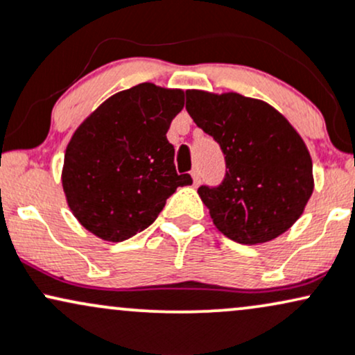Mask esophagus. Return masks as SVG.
<instances>
[{"label": "esophagus", "mask_w": 355, "mask_h": 355, "mask_svg": "<svg viewBox=\"0 0 355 355\" xmlns=\"http://www.w3.org/2000/svg\"><path fill=\"white\" fill-rule=\"evenodd\" d=\"M191 176H193V182L194 186H198L199 182H201V173H199L198 168H194L193 171H191Z\"/></svg>", "instance_id": "obj_1"}]
</instances>
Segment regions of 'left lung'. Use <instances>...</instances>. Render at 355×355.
<instances>
[{
    "mask_svg": "<svg viewBox=\"0 0 355 355\" xmlns=\"http://www.w3.org/2000/svg\"><path fill=\"white\" fill-rule=\"evenodd\" d=\"M186 110L226 161L218 186L198 189L216 227L239 244L276 239L314 191L311 154L281 112L237 93L186 91Z\"/></svg>",
    "mask_w": 355,
    "mask_h": 355,
    "instance_id": "obj_1",
    "label": "left lung"
}]
</instances>
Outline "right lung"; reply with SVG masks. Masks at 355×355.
<instances>
[{"mask_svg": "<svg viewBox=\"0 0 355 355\" xmlns=\"http://www.w3.org/2000/svg\"><path fill=\"white\" fill-rule=\"evenodd\" d=\"M184 107L181 89L143 83L111 96L71 137L62 189L79 223L104 241L121 243L156 220L176 187L193 184L178 174L166 132Z\"/></svg>", "mask_w": 355, "mask_h": 355, "instance_id": "add662e5", "label": "right lung"}]
</instances>
